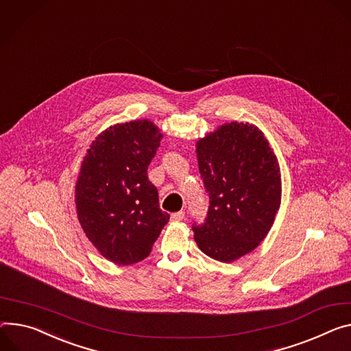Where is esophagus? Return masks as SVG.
Returning a JSON list of instances; mask_svg holds the SVG:
<instances>
[{"mask_svg": "<svg viewBox=\"0 0 351 351\" xmlns=\"http://www.w3.org/2000/svg\"><path fill=\"white\" fill-rule=\"evenodd\" d=\"M184 218V211H178V213H173L172 215H171V219L172 221H182Z\"/></svg>", "mask_w": 351, "mask_h": 351, "instance_id": "esophagus-1", "label": "esophagus"}]
</instances>
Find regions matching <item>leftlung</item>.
<instances>
[{
    "instance_id": "8db88e82",
    "label": "left lung",
    "mask_w": 351,
    "mask_h": 351,
    "mask_svg": "<svg viewBox=\"0 0 351 351\" xmlns=\"http://www.w3.org/2000/svg\"><path fill=\"white\" fill-rule=\"evenodd\" d=\"M199 171L210 196L195 241L211 259L231 263L256 249L281 204V171L265 133L254 124L218 125L196 143Z\"/></svg>"
}]
</instances>
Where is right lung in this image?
<instances>
[{"label": "right lung", "mask_w": 351, "mask_h": 351, "mask_svg": "<svg viewBox=\"0 0 351 351\" xmlns=\"http://www.w3.org/2000/svg\"><path fill=\"white\" fill-rule=\"evenodd\" d=\"M162 137L147 119L117 123L95 137L81 162L78 221L95 249L114 265L144 261L169 219L147 175Z\"/></svg>", "instance_id": "right-lung-1"}]
</instances>
